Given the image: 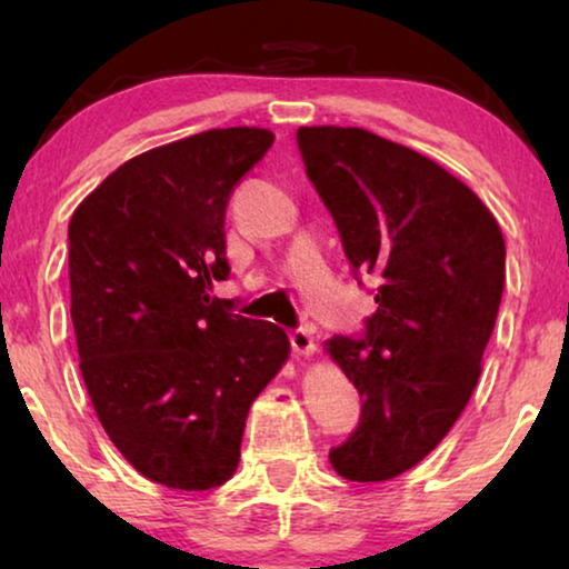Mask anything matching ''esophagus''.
Instances as JSON below:
<instances>
[{
  "label": "esophagus",
  "instance_id": "obj_1",
  "mask_svg": "<svg viewBox=\"0 0 569 569\" xmlns=\"http://www.w3.org/2000/svg\"><path fill=\"white\" fill-rule=\"evenodd\" d=\"M290 347L295 355H313L316 352V339L308 329H292L290 331Z\"/></svg>",
  "mask_w": 569,
  "mask_h": 569
}]
</instances>
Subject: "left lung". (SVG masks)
<instances>
[{
  "label": "left lung",
  "instance_id": "left-lung-1",
  "mask_svg": "<svg viewBox=\"0 0 569 569\" xmlns=\"http://www.w3.org/2000/svg\"><path fill=\"white\" fill-rule=\"evenodd\" d=\"M298 147L355 277L378 282L360 337L326 341L362 399L329 458L349 481H386L446 438L477 388L505 240L469 186L409 147L355 127H300Z\"/></svg>",
  "mask_w": 569,
  "mask_h": 569
}]
</instances>
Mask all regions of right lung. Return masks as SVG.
<instances>
[{
  "instance_id": "obj_1",
  "label": "right lung",
  "mask_w": 569,
  "mask_h": 569,
  "mask_svg": "<svg viewBox=\"0 0 569 569\" xmlns=\"http://www.w3.org/2000/svg\"><path fill=\"white\" fill-rule=\"evenodd\" d=\"M274 134L209 129L113 170L69 222L80 370L142 477L186 492L238 469L246 417L290 355L279 326L209 298L228 279L224 209Z\"/></svg>"
}]
</instances>
